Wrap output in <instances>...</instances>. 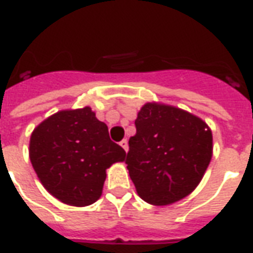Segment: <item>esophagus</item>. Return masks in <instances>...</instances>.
Returning <instances> with one entry per match:
<instances>
[{
	"instance_id": "34e87169",
	"label": "esophagus",
	"mask_w": 253,
	"mask_h": 253,
	"mask_svg": "<svg viewBox=\"0 0 253 253\" xmlns=\"http://www.w3.org/2000/svg\"><path fill=\"white\" fill-rule=\"evenodd\" d=\"M121 146L127 152V150H128V141H127V139H122Z\"/></svg>"
}]
</instances>
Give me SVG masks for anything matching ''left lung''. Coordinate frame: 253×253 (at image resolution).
<instances>
[{
  "mask_svg": "<svg viewBox=\"0 0 253 253\" xmlns=\"http://www.w3.org/2000/svg\"><path fill=\"white\" fill-rule=\"evenodd\" d=\"M126 164L143 201L167 206L190 195L212 156V134L201 118L172 105L146 103L135 119Z\"/></svg>",
  "mask_w": 253,
  "mask_h": 253,
  "instance_id": "8db88e82",
  "label": "left lung"
}]
</instances>
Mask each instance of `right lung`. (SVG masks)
Here are the masks:
<instances>
[{
	"instance_id": "add662e5",
	"label": "right lung",
	"mask_w": 253,
	"mask_h": 253,
	"mask_svg": "<svg viewBox=\"0 0 253 253\" xmlns=\"http://www.w3.org/2000/svg\"><path fill=\"white\" fill-rule=\"evenodd\" d=\"M108 127L89 107L65 110L43 121L31 134L30 160L52 196L66 205L89 206L101 196L105 169L125 161Z\"/></svg>"
}]
</instances>
